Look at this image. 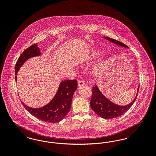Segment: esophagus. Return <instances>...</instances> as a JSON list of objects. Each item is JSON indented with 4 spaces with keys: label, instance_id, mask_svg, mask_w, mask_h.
<instances>
[{
    "label": "esophagus",
    "instance_id": "1",
    "mask_svg": "<svg viewBox=\"0 0 156 156\" xmlns=\"http://www.w3.org/2000/svg\"><path fill=\"white\" fill-rule=\"evenodd\" d=\"M84 85H85V82L83 81L80 80V81H78V86L79 87H81V86H83Z\"/></svg>",
    "mask_w": 156,
    "mask_h": 156
}]
</instances>
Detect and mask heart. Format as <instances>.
<instances>
[{"label":"heart","mask_w":156,"mask_h":156,"mask_svg":"<svg viewBox=\"0 0 156 156\" xmlns=\"http://www.w3.org/2000/svg\"><path fill=\"white\" fill-rule=\"evenodd\" d=\"M99 55H100V53H99V52H93V53L90 55V58L94 59V58H96L97 57H98ZM100 68H101V67L99 66V65H97V66H96L95 67V68H94V70H95V71H98Z\"/></svg>","instance_id":"obj_1"}]
</instances>
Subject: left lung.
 <instances>
[{
	"label": "left lung",
	"mask_w": 156,
	"mask_h": 156,
	"mask_svg": "<svg viewBox=\"0 0 156 156\" xmlns=\"http://www.w3.org/2000/svg\"><path fill=\"white\" fill-rule=\"evenodd\" d=\"M104 38L119 46L125 48H129L126 45L118 40L109 37H104ZM139 89V85L138 87L136 96L130 104L125 106H120L113 103L109 99L105 97L98 88L97 85L95 84V87H94L92 88V95L90 101V107L95 112V113L102 118L111 119L119 117L127 111L133 105L137 96Z\"/></svg>",
	"instance_id": "obj_1"
}]
</instances>
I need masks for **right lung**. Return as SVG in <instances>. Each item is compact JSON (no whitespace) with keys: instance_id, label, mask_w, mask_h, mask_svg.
Masks as SVG:
<instances>
[{"instance_id":"right-lung-1","label":"right lung","mask_w":156,"mask_h":156,"mask_svg":"<svg viewBox=\"0 0 156 156\" xmlns=\"http://www.w3.org/2000/svg\"><path fill=\"white\" fill-rule=\"evenodd\" d=\"M41 55L37 44L31 45L25 50L15 66V80L17 81V74L23 64L31 57ZM78 86L77 81L65 80L61 82L58 89L52 100L40 108H31L22 102L25 109L37 119L48 123H55L64 119L70 111L73 95Z\"/></svg>"}]
</instances>
